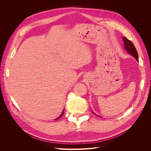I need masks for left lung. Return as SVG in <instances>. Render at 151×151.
<instances>
[{
    "instance_id": "obj_1",
    "label": "left lung",
    "mask_w": 151,
    "mask_h": 151,
    "mask_svg": "<svg viewBox=\"0 0 151 151\" xmlns=\"http://www.w3.org/2000/svg\"><path fill=\"white\" fill-rule=\"evenodd\" d=\"M123 41L124 42V48L125 49L126 51L130 54L132 56H133L137 60L139 61V58H138V53L137 52V50L135 47H134V44L132 43L131 41L129 40L125 37H123ZM93 113V111H92Z\"/></svg>"
}]
</instances>
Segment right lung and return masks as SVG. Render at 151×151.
<instances>
[{"label":"right lung","instance_id":"right-lung-1","mask_svg":"<svg viewBox=\"0 0 151 151\" xmlns=\"http://www.w3.org/2000/svg\"><path fill=\"white\" fill-rule=\"evenodd\" d=\"M63 111H64V109H63V111H62V114H61V115H60V116H59L58 117H57V118H56V119H55V120H58V119H60V118L63 116V113H64V112H63Z\"/></svg>","mask_w":151,"mask_h":151}]
</instances>
